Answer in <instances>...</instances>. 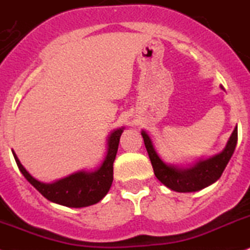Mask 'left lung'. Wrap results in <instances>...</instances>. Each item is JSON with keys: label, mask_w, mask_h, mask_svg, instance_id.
Here are the masks:
<instances>
[{"label": "left lung", "mask_w": 250, "mask_h": 250, "mask_svg": "<svg viewBox=\"0 0 250 250\" xmlns=\"http://www.w3.org/2000/svg\"><path fill=\"white\" fill-rule=\"evenodd\" d=\"M220 88L225 91L223 86H220ZM142 136L158 181L172 191L197 192L215 183L221 177L235 150L238 143V126H235L231 133L223 151L212 157L197 158L187 166H177L164 162L155 150L154 143L146 130H142Z\"/></svg>", "instance_id": "1"}]
</instances>
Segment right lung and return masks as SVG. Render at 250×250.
Wrapping results in <instances>:
<instances>
[{
	"label": "right lung",
	"instance_id": "1",
	"mask_svg": "<svg viewBox=\"0 0 250 250\" xmlns=\"http://www.w3.org/2000/svg\"><path fill=\"white\" fill-rule=\"evenodd\" d=\"M125 127L112 130L106 140V155L101 166L95 170L81 169L69 176L45 183L36 180L21 164L16 153L12 150L15 161L22 176L31 186L35 187L46 200L67 208H86L100 202L107 195L114 180V162L116 158L120 136Z\"/></svg>",
	"mask_w": 250,
	"mask_h": 250
}]
</instances>
